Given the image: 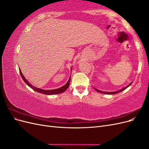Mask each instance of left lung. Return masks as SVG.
Masks as SVG:
<instances>
[{
    "label": "left lung",
    "mask_w": 149,
    "mask_h": 149,
    "mask_svg": "<svg viewBox=\"0 0 149 149\" xmlns=\"http://www.w3.org/2000/svg\"><path fill=\"white\" fill-rule=\"evenodd\" d=\"M132 83H132H130L129 85H127V86H125V88H123V89H120V90H118V91H114V92H104V91H100V90H98V89H95L96 91H97V92H99V93H104V94H117V93H120V92H121V91H124V89H125L126 88H128L129 86Z\"/></svg>",
    "instance_id": "8db88e82"
}]
</instances>
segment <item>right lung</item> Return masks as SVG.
Returning <instances> with one entry per match:
<instances>
[{"mask_svg": "<svg viewBox=\"0 0 149 149\" xmlns=\"http://www.w3.org/2000/svg\"><path fill=\"white\" fill-rule=\"evenodd\" d=\"M20 71V75L22 76V79H23V80L24 81V82L27 84L29 86H30L31 89H33L34 91H37L38 93H42V94H47V95H52V94H60V93H63L64 91H65L66 89L68 88L69 85H70V80H71V76H70V78L68 79V82L66 83V84H65L64 86H61V88H58V89H52V90H45V89H40V88H36L35 86H33L31 85L27 80H26L25 77L24 76V75L22 74V73L21 72V70H19Z\"/></svg>", "mask_w": 149, "mask_h": 149, "instance_id": "obj_1", "label": "right lung"}]
</instances>
